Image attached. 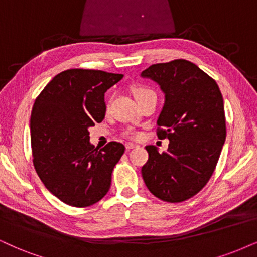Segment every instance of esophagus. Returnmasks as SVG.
I'll list each match as a JSON object with an SVG mask.
<instances>
[{
    "mask_svg": "<svg viewBox=\"0 0 257 257\" xmlns=\"http://www.w3.org/2000/svg\"><path fill=\"white\" fill-rule=\"evenodd\" d=\"M136 147H139V146L136 144H133V142H126V144H125L126 149H133V148H136Z\"/></svg>",
    "mask_w": 257,
    "mask_h": 257,
    "instance_id": "esophagus-1",
    "label": "esophagus"
}]
</instances>
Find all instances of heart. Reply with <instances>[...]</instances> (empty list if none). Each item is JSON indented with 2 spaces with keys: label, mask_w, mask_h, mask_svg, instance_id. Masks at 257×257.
Listing matches in <instances>:
<instances>
[{
  "label": "heart",
  "mask_w": 257,
  "mask_h": 257,
  "mask_svg": "<svg viewBox=\"0 0 257 257\" xmlns=\"http://www.w3.org/2000/svg\"><path fill=\"white\" fill-rule=\"evenodd\" d=\"M133 93H134V97L136 98V100H140L142 97L147 96V95H149V93H154V92H153V91L147 86L138 85L133 89ZM129 135H131L132 138H139V133H135V132H131L129 133Z\"/></svg>",
  "instance_id": "obj_1"
}]
</instances>
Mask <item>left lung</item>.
<instances>
[{
    "label": "left lung",
    "mask_w": 257,
    "mask_h": 257,
    "mask_svg": "<svg viewBox=\"0 0 257 257\" xmlns=\"http://www.w3.org/2000/svg\"><path fill=\"white\" fill-rule=\"evenodd\" d=\"M141 77L165 93L158 138L170 140L166 152L146 147L142 178L159 199L180 203L205 186L218 162L226 136L222 93L212 78L184 59L152 65Z\"/></svg>",
    "instance_id": "1"
}]
</instances>
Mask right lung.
<instances>
[{"label": "right lung", "mask_w": 257, "mask_h": 257, "mask_svg": "<svg viewBox=\"0 0 257 257\" xmlns=\"http://www.w3.org/2000/svg\"><path fill=\"white\" fill-rule=\"evenodd\" d=\"M123 74L71 69L57 74L35 99L31 115L33 164L45 187L74 207L93 205L108 193L124 146L98 149L89 128L105 116L104 93Z\"/></svg>", "instance_id": "obj_1"}]
</instances>
